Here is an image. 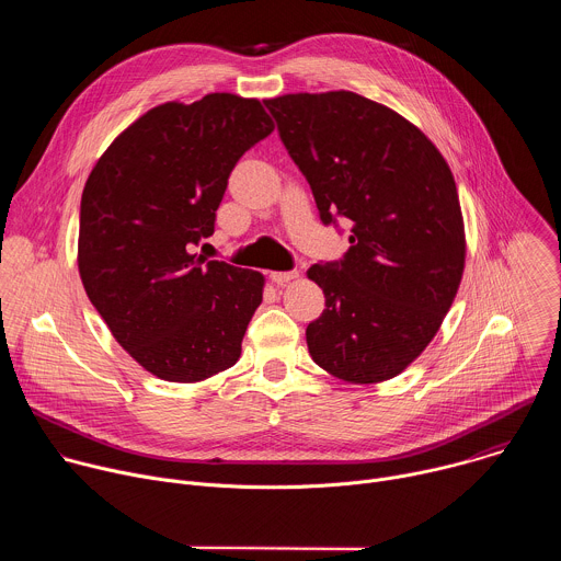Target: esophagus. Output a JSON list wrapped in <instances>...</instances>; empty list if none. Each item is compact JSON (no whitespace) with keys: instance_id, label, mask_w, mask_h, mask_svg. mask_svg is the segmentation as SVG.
<instances>
[{"instance_id":"obj_1","label":"esophagus","mask_w":561,"mask_h":561,"mask_svg":"<svg viewBox=\"0 0 561 561\" xmlns=\"http://www.w3.org/2000/svg\"><path fill=\"white\" fill-rule=\"evenodd\" d=\"M297 277H299V273H297V271H288V273H271V279H273V284H277V286H284V284H288V282L297 279Z\"/></svg>"}]
</instances>
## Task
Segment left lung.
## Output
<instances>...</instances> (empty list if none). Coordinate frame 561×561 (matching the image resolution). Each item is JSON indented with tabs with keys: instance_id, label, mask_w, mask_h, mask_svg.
I'll return each mask as SVG.
<instances>
[{
	"instance_id": "1",
	"label": "left lung",
	"mask_w": 561,
	"mask_h": 561,
	"mask_svg": "<svg viewBox=\"0 0 561 561\" xmlns=\"http://www.w3.org/2000/svg\"><path fill=\"white\" fill-rule=\"evenodd\" d=\"M324 224L353 221L340 264L308 268L327 295L312 362L348 383L404 373L433 342L466 266L455 178L407 117L351 91L264 100Z\"/></svg>"
}]
</instances>
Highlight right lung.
Segmentation results:
<instances>
[{
    "label": "right lung",
    "instance_id": "1",
    "mask_svg": "<svg viewBox=\"0 0 561 561\" xmlns=\"http://www.w3.org/2000/svg\"><path fill=\"white\" fill-rule=\"evenodd\" d=\"M273 128L255 98L167 102L124 128L87 180L79 277L117 344L159 379L204 381L242 355L266 277L193 249L213 234L239 157Z\"/></svg>",
    "mask_w": 561,
    "mask_h": 561
}]
</instances>
